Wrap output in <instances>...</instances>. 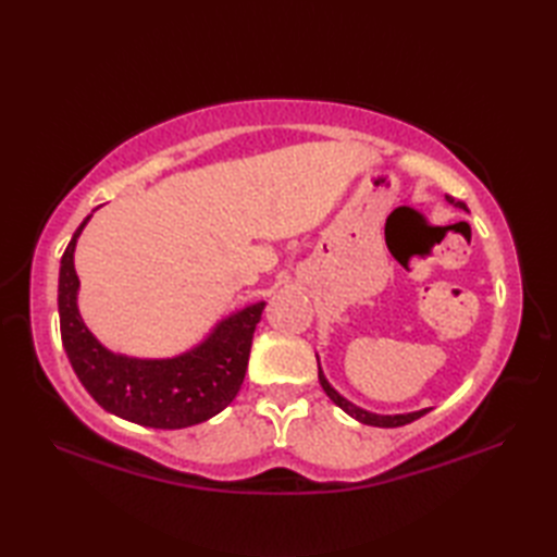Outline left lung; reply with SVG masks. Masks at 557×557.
Returning <instances> with one entry per match:
<instances>
[{"mask_svg": "<svg viewBox=\"0 0 557 557\" xmlns=\"http://www.w3.org/2000/svg\"><path fill=\"white\" fill-rule=\"evenodd\" d=\"M447 200H449V203H453V206L461 208V210H469L465 200H455V198H449V196H447ZM315 359H318V354H315ZM318 381H321V385H323V389H325V395H327L330 399H333L342 411L349 413V417L357 419L359 423L377 425V429H397V425H405V423L417 421V419L423 417V413L431 411V409H419V411H407V413H375V411H369V409H363V407H359V405H354V401H349L345 395H339L337 389H335L333 385H330V381H327L323 369H321V359H318Z\"/></svg>", "mask_w": 557, "mask_h": 557, "instance_id": "left-lung-1", "label": "left lung"}]
</instances>
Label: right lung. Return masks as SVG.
<instances>
[{"mask_svg": "<svg viewBox=\"0 0 557 557\" xmlns=\"http://www.w3.org/2000/svg\"><path fill=\"white\" fill-rule=\"evenodd\" d=\"M92 212L78 224L59 263V327L71 369L104 411L132 423L172 431L212 419L239 393L265 301L222 315L203 339L174 357L144 359L108 349L78 311L74 253Z\"/></svg>", "mask_w": 557, "mask_h": 557, "instance_id": "right-lung-1", "label": "right lung"}]
</instances>
